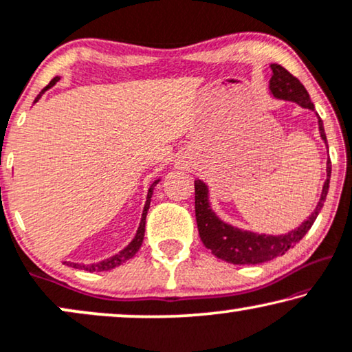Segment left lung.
Listing matches in <instances>:
<instances>
[{
    "label": "left lung",
    "instance_id": "1",
    "mask_svg": "<svg viewBox=\"0 0 352 352\" xmlns=\"http://www.w3.org/2000/svg\"><path fill=\"white\" fill-rule=\"evenodd\" d=\"M270 69L272 78L269 88L272 95L278 100L294 101L301 107L314 111V104L307 90L294 75L289 74L280 64H270ZM318 132H320L323 142L327 143L325 129H323L320 117H318ZM330 177L331 162L327 161V180L323 184L318 204L298 228L285 233V235H262V233L259 235V233L241 230V228L225 223L210 209L208 185L201 180H195V212L201 241L215 257L236 265H254L283 256L289 248L301 241L302 236L309 232V228L312 227L314 220L317 219L318 212L323 208L327 193H329Z\"/></svg>",
    "mask_w": 352,
    "mask_h": 352
}]
</instances>
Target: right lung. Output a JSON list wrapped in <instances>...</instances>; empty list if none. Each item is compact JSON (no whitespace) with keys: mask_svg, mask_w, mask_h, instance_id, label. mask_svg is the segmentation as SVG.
Here are the masks:
<instances>
[{"mask_svg":"<svg viewBox=\"0 0 352 352\" xmlns=\"http://www.w3.org/2000/svg\"><path fill=\"white\" fill-rule=\"evenodd\" d=\"M59 80V77H54L53 80L50 82L48 87H45L43 90H41V93L38 96H36L35 102L40 100V96L43 95V93L48 90V88H51L54 85L56 82ZM159 180L154 182V184L149 186L148 190V198H146V203H144V209H143V214H142V222H140V227L137 230V235H135V238L132 241L129 243V246H125L124 250H122L120 252H117L116 256H111L109 259H104L101 262H96V264H88V265H83V264H74V262H67V265L74 267V269H83V270H88V272H106V270H111L114 269V267L117 265H122L124 262H127L129 259H132V257L137 254L140 248H142V243H143V238H144V223H146V214H148V209H149V203H151V196H153V190H154V185L157 184Z\"/></svg>","mask_w":352,"mask_h":352,"instance_id":"1","label":"right lung"}]
</instances>
